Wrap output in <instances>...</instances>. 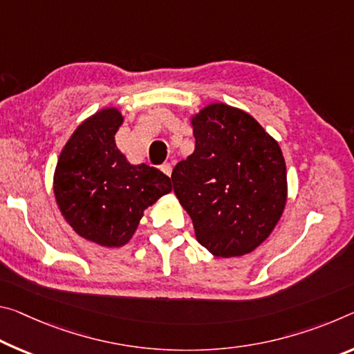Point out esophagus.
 <instances>
[{
    "label": "esophagus",
    "instance_id": "esophagus-1",
    "mask_svg": "<svg viewBox=\"0 0 354 354\" xmlns=\"http://www.w3.org/2000/svg\"><path fill=\"white\" fill-rule=\"evenodd\" d=\"M160 170L164 171L167 176H171V164H164L160 167Z\"/></svg>",
    "mask_w": 354,
    "mask_h": 354
}]
</instances>
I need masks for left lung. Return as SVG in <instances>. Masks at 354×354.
<instances>
[{"instance_id":"1","label":"left lung","mask_w":354,"mask_h":354,"mask_svg":"<svg viewBox=\"0 0 354 354\" xmlns=\"http://www.w3.org/2000/svg\"><path fill=\"white\" fill-rule=\"evenodd\" d=\"M194 153L173 168L179 203L195 236L214 257L254 252L287 205V167L277 140L248 111L207 104L189 118Z\"/></svg>"}]
</instances>
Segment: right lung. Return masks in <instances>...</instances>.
Here are the masks:
<instances>
[{
  "instance_id": "right-lung-1",
  "label": "right lung",
  "mask_w": 354,
  "mask_h": 354,
  "mask_svg": "<svg viewBox=\"0 0 354 354\" xmlns=\"http://www.w3.org/2000/svg\"><path fill=\"white\" fill-rule=\"evenodd\" d=\"M122 122L116 106L88 116L66 142L53 173L55 200L66 222L78 236L106 249L126 245L145 209L171 192L167 175L131 164L118 149Z\"/></svg>"
}]
</instances>
